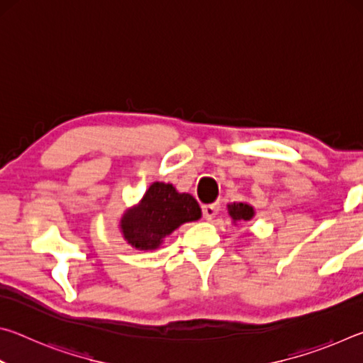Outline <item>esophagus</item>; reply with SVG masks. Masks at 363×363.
Instances as JSON below:
<instances>
[{"label":"esophagus","instance_id":"34e87169","mask_svg":"<svg viewBox=\"0 0 363 363\" xmlns=\"http://www.w3.org/2000/svg\"><path fill=\"white\" fill-rule=\"evenodd\" d=\"M201 213L206 220H211L219 213V205H205L201 206Z\"/></svg>","mask_w":363,"mask_h":363}]
</instances>
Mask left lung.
<instances>
[{
  "instance_id": "8db88e82",
  "label": "left lung",
  "mask_w": 363,
  "mask_h": 363,
  "mask_svg": "<svg viewBox=\"0 0 363 363\" xmlns=\"http://www.w3.org/2000/svg\"><path fill=\"white\" fill-rule=\"evenodd\" d=\"M229 213L233 220H250L253 218V206H250L247 203H233L229 205Z\"/></svg>"
}]
</instances>
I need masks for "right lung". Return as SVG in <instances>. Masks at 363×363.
I'll return each instance as SVG.
<instances>
[{"label": "right lung", "mask_w": 363, "mask_h": 363, "mask_svg": "<svg viewBox=\"0 0 363 363\" xmlns=\"http://www.w3.org/2000/svg\"><path fill=\"white\" fill-rule=\"evenodd\" d=\"M200 216L201 210L192 195L177 194L171 184L153 182L139 206L125 213L121 230L134 248L155 250L163 237Z\"/></svg>", "instance_id": "1"}]
</instances>
